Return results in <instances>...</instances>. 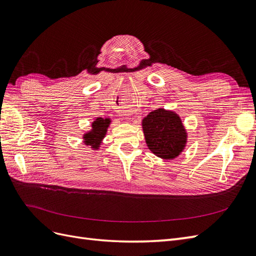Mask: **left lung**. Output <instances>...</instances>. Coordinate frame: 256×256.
<instances>
[{"mask_svg": "<svg viewBox=\"0 0 256 256\" xmlns=\"http://www.w3.org/2000/svg\"><path fill=\"white\" fill-rule=\"evenodd\" d=\"M146 142L149 149L164 160L176 158L184 150L186 130L176 112L158 108L142 120Z\"/></svg>", "mask_w": 256, "mask_h": 256, "instance_id": "1", "label": "left lung"}]
</instances>
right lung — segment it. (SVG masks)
Wrapping results in <instances>:
<instances>
[{
	"label": "right lung",
	"mask_w": 256,
	"mask_h": 256,
	"mask_svg": "<svg viewBox=\"0 0 256 256\" xmlns=\"http://www.w3.org/2000/svg\"><path fill=\"white\" fill-rule=\"evenodd\" d=\"M110 119H103V118H96L92 122V128L89 133L84 135V142L87 146H92V149H98L101 144L102 139L106 135L107 128L110 126Z\"/></svg>",
	"instance_id": "right-lung-1"
}]
</instances>
